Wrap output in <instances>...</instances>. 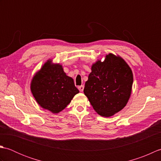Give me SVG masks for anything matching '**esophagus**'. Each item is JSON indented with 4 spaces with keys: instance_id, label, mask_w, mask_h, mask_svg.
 <instances>
[{
    "instance_id": "obj_1",
    "label": "esophagus",
    "mask_w": 161,
    "mask_h": 161,
    "mask_svg": "<svg viewBox=\"0 0 161 161\" xmlns=\"http://www.w3.org/2000/svg\"><path fill=\"white\" fill-rule=\"evenodd\" d=\"M78 88H79V90H80V92H83V91H84V86H83V85H81V86H80L78 87Z\"/></svg>"
}]
</instances>
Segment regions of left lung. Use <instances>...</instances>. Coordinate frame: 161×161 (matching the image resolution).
I'll use <instances>...</instances> for the list:
<instances>
[{
	"label": "left lung",
	"mask_w": 161,
	"mask_h": 161,
	"mask_svg": "<svg viewBox=\"0 0 161 161\" xmlns=\"http://www.w3.org/2000/svg\"><path fill=\"white\" fill-rule=\"evenodd\" d=\"M133 81L132 70L126 61L109 53L104 61L97 60L92 65L84 93L99 115L111 117L127 104Z\"/></svg>",
	"instance_id": "8db88e82"
}]
</instances>
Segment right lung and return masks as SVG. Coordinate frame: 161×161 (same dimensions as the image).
<instances>
[{
	"label": "right lung",
	"instance_id": "1",
	"mask_svg": "<svg viewBox=\"0 0 161 161\" xmlns=\"http://www.w3.org/2000/svg\"><path fill=\"white\" fill-rule=\"evenodd\" d=\"M30 89L36 102L43 108L58 114L80 93L73 79L64 73L59 64L48 59L34 75Z\"/></svg>",
	"mask_w": 161,
	"mask_h": 161
}]
</instances>
